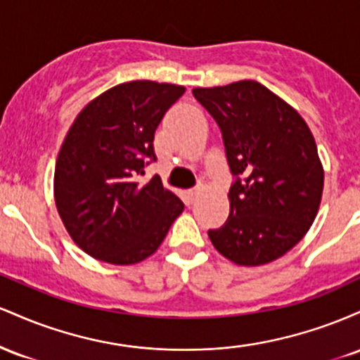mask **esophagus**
Returning a JSON list of instances; mask_svg holds the SVG:
<instances>
[{
    "instance_id": "34e87169",
    "label": "esophagus",
    "mask_w": 360,
    "mask_h": 360,
    "mask_svg": "<svg viewBox=\"0 0 360 360\" xmlns=\"http://www.w3.org/2000/svg\"><path fill=\"white\" fill-rule=\"evenodd\" d=\"M196 196H198V191H196V189H188V191L184 193L186 203H188V205H193V201L196 200Z\"/></svg>"
}]
</instances>
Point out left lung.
Listing matches in <instances>:
<instances>
[{
	"mask_svg": "<svg viewBox=\"0 0 360 360\" xmlns=\"http://www.w3.org/2000/svg\"><path fill=\"white\" fill-rule=\"evenodd\" d=\"M194 98L221 130L237 177L230 214L208 237L238 266H262L286 254L315 221L323 166L307 122L257 81L194 88Z\"/></svg>",
	"mask_w": 360,
	"mask_h": 360,
	"instance_id": "8db88e82",
	"label": "left lung"
}]
</instances>
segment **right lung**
I'll list each match as a JSON object with an SVG mask.
<instances>
[{
  "instance_id": "1",
  "label": "right lung",
  "mask_w": 360,
  "mask_h": 360,
  "mask_svg": "<svg viewBox=\"0 0 360 360\" xmlns=\"http://www.w3.org/2000/svg\"><path fill=\"white\" fill-rule=\"evenodd\" d=\"M184 86L128 81L88 103L57 155L53 198L76 245L117 266H130L159 249L184 205L160 177L140 184L154 134Z\"/></svg>"
}]
</instances>
